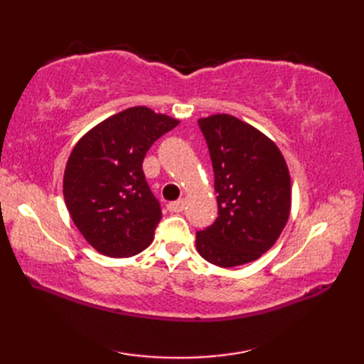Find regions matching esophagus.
Here are the masks:
<instances>
[{
    "instance_id": "34e87169",
    "label": "esophagus",
    "mask_w": 364,
    "mask_h": 364,
    "mask_svg": "<svg viewBox=\"0 0 364 364\" xmlns=\"http://www.w3.org/2000/svg\"><path fill=\"white\" fill-rule=\"evenodd\" d=\"M184 206H186V200H183V198L176 200V202H170L167 205L168 211H172V213H181L184 210Z\"/></svg>"
}]
</instances>
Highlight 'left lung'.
<instances>
[{
	"label": "left lung",
	"instance_id": "left-lung-1",
	"mask_svg": "<svg viewBox=\"0 0 364 364\" xmlns=\"http://www.w3.org/2000/svg\"><path fill=\"white\" fill-rule=\"evenodd\" d=\"M214 170L219 215L197 231V250L211 264L235 267L258 259L289 219L291 176L278 146L228 114L200 119Z\"/></svg>",
	"mask_w": 364,
	"mask_h": 364
}]
</instances>
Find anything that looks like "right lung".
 <instances>
[{
  "label": "right lung",
  "instance_id": "obj_1",
  "mask_svg": "<svg viewBox=\"0 0 364 364\" xmlns=\"http://www.w3.org/2000/svg\"><path fill=\"white\" fill-rule=\"evenodd\" d=\"M176 119L134 106L84 134L67 161L64 198L84 239L100 253L127 258L150 245L162 218L142 162Z\"/></svg>",
  "mask_w": 364,
  "mask_h": 364
}]
</instances>
